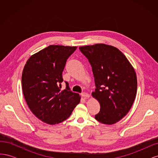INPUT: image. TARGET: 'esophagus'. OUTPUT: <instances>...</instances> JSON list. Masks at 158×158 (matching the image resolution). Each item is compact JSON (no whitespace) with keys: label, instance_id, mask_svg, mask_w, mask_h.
I'll list each match as a JSON object with an SVG mask.
<instances>
[{"label":"esophagus","instance_id":"obj_1","mask_svg":"<svg viewBox=\"0 0 158 158\" xmlns=\"http://www.w3.org/2000/svg\"><path fill=\"white\" fill-rule=\"evenodd\" d=\"M81 95H82V96L84 99H87V98H88L89 97V95L88 94H87V93H85V92L82 93V94H81Z\"/></svg>","mask_w":158,"mask_h":158}]
</instances>
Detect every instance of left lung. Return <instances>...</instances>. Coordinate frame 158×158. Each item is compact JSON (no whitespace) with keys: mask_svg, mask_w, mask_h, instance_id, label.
<instances>
[{"mask_svg":"<svg viewBox=\"0 0 158 158\" xmlns=\"http://www.w3.org/2000/svg\"><path fill=\"white\" fill-rule=\"evenodd\" d=\"M92 66L95 89L92 96L100 104L95 118L113 125L125 117L135 101L137 91L135 70L121 51L103 44L80 47Z\"/></svg>","mask_w":158,"mask_h":158,"instance_id":"8db88e82","label":"left lung"}]
</instances>
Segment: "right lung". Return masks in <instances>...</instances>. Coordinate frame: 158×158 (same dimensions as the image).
I'll return each mask as SVG.
<instances>
[{"label":"right lung","instance_id":"add662e5","mask_svg":"<svg viewBox=\"0 0 158 158\" xmlns=\"http://www.w3.org/2000/svg\"><path fill=\"white\" fill-rule=\"evenodd\" d=\"M77 47L49 45L31 55L22 75L23 94L31 112L41 121L55 125L68 118L80 102L69 83L61 90L66 62Z\"/></svg>","mask_w":158,"mask_h":158}]
</instances>
